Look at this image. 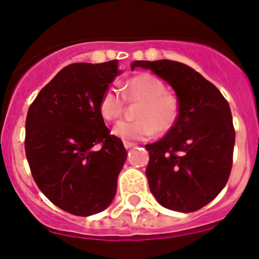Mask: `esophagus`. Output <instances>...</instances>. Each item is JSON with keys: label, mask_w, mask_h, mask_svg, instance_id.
Returning <instances> with one entry per match:
<instances>
[{"label": "esophagus", "mask_w": 259, "mask_h": 259, "mask_svg": "<svg viewBox=\"0 0 259 259\" xmlns=\"http://www.w3.org/2000/svg\"><path fill=\"white\" fill-rule=\"evenodd\" d=\"M124 146H125V149H130V148H133V146H135L137 145V144L135 143H132V141H124Z\"/></svg>", "instance_id": "esophagus-1"}]
</instances>
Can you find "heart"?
Listing matches in <instances>:
<instances>
[{
  "label": "heart",
  "mask_w": 259,
  "mask_h": 259,
  "mask_svg": "<svg viewBox=\"0 0 259 259\" xmlns=\"http://www.w3.org/2000/svg\"><path fill=\"white\" fill-rule=\"evenodd\" d=\"M124 99L140 102L137 109L138 120L120 121L114 126L113 134L122 140H148L155 133H166L179 119V102L175 95L166 92L165 84L151 74H139L130 78L122 88V95L109 88L99 100V113L107 121H114L124 110Z\"/></svg>",
  "instance_id": "b5f03b06"
}]
</instances>
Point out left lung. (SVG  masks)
I'll return each mask as SVG.
<instances>
[{"label": "left lung", "mask_w": 259, "mask_h": 259, "mask_svg": "<svg viewBox=\"0 0 259 259\" xmlns=\"http://www.w3.org/2000/svg\"><path fill=\"white\" fill-rule=\"evenodd\" d=\"M167 81L179 102V119L161 140L145 145L146 178L164 207L194 212L211 202L232 168L235 127L227 100L198 72L180 62L135 61Z\"/></svg>", "instance_id": "obj_1"}]
</instances>
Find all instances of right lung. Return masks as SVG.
I'll use <instances>...</instances> for the list:
<instances>
[{
  "instance_id": "right-lung-1",
  "label": "right lung",
  "mask_w": 259,
  "mask_h": 259,
  "mask_svg": "<svg viewBox=\"0 0 259 259\" xmlns=\"http://www.w3.org/2000/svg\"><path fill=\"white\" fill-rule=\"evenodd\" d=\"M120 73L118 61L67 65L27 113L24 149L32 176L51 202L75 216L99 213L116 194L127 154L98 105Z\"/></svg>"
}]
</instances>
